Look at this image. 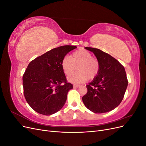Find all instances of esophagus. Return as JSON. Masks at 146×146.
Masks as SVG:
<instances>
[{
  "label": "esophagus",
  "mask_w": 146,
  "mask_h": 146,
  "mask_svg": "<svg viewBox=\"0 0 146 146\" xmlns=\"http://www.w3.org/2000/svg\"><path fill=\"white\" fill-rule=\"evenodd\" d=\"M80 86V85H77V84H74V85H73V87H74V88H78Z\"/></svg>",
  "instance_id": "34e87169"
}]
</instances>
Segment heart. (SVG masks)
I'll return each mask as SVG.
<instances>
[{
  "label": "heart",
  "instance_id": "heart-1",
  "mask_svg": "<svg viewBox=\"0 0 146 146\" xmlns=\"http://www.w3.org/2000/svg\"><path fill=\"white\" fill-rule=\"evenodd\" d=\"M61 67L63 73L69 76L75 70L77 71L68 77L69 82L80 84L95 78L99 72L100 63L90 52L80 48L72 52L70 57L65 56L61 61Z\"/></svg>",
  "mask_w": 146,
  "mask_h": 146
}]
</instances>
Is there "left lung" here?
Instances as JSON below:
<instances>
[{
	"label": "left lung",
	"instance_id": "left-lung-1",
	"mask_svg": "<svg viewBox=\"0 0 146 146\" xmlns=\"http://www.w3.org/2000/svg\"><path fill=\"white\" fill-rule=\"evenodd\" d=\"M96 56L100 63L99 72L89 85L82 98L85 107L95 113L111 111L121 104L128 85L123 66L113 56L99 48L85 47Z\"/></svg>",
	"mask_w": 146,
	"mask_h": 146
}]
</instances>
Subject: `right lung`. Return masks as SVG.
Segmentation results:
<instances>
[{
	"label": "right lung",
	"mask_w": 146,
	"mask_h": 146,
	"mask_svg": "<svg viewBox=\"0 0 146 146\" xmlns=\"http://www.w3.org/2000/svg\"><path fill=\"white\" fill-rule=\"evenodd\" d=\"M77 47L63 46L32 60L23 75L26 101L37 113L49 116L63 108L68 91L73 88L61 67L66 55Z\"/></svg>",
	"instance_id": "add662e5"
}]
</instances>
